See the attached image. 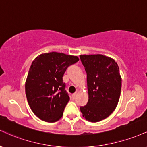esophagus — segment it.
Listing matches in <instances>:
<instances>
[{
	"label": "esophagus",
	"mask_w": 147,
	"mask_h": 147,
	"mask_svg": "<svg viewBox=\"0 0 147 147\" xmlns=\"http://www.w3.org/2000/svg\"><path fill=\"white\" fill-rule=\"evenodd\" d=\"M75 98H76V93L72 94V100H75Z\"/></svg>",
	"instance_id": "34e87169"
}]
</instances>
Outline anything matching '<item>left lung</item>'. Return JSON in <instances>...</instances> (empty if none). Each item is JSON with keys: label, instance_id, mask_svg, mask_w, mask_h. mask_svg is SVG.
<instances>
[{"label": "left lung", "instance_id": "1", "mask_svg": "<svg viewBox=\"0 0 147 147\" xmlns=\"http://www.w3.org/2000/svg\"><path fill=\"white\" fill-rule=\"evenodd\" d=\"M80 59L87 73L88 101L81 106L83 116L92 123L105 119L119 100L121 77L117 63L102 55H83Z\"/></svg>", "mask_w": 147, "mask_h": 147}]
</instances>
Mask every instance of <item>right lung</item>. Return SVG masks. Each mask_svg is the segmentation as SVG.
Wrapping results in <instances>:
<instances>
[{"instance_id":"obj_1","label":"right lung","mask_w":147,"mask_h":147,"mask_svg":"<svg viewBox=\"0 0 147 147\" xmlns=\"http://www.w3.org/2000/svg\"><path fill=\"white\" fill-rule=\"evenodd\" d=\"M77 56L57 52L44 53L33 60L25 84V93L31 110L42 121L54 123L61 118L70 100L63 76L77 63Z\"/></svg>"}]
</instances>
